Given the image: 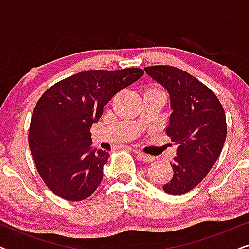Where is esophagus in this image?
Here are the masks:
<instances>
[{
	"instance_id": "esophagus-1",
	"label": "esophagus",
	"mask_w": 249,
	"mask_h": 249,
	"mask_svg": "<svg viewBox=\"0 0 249 249\" xmlns=\"http://www.w3.org/2000/svg\"><path fill=\"white\" fill-rule=\"evenodd\" d=\"M134 152H135V154L137 155L139 159L142 160V161H145V162H147V163L154 161V158H153V156H151V155L145 154V153H142L141 151H134Z\"/></svg>"
}]
</instances>
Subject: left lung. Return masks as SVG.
<instances>
[{"instance_id": "obj_1", "label": "left lung", "mask_w": 249, "mask_h": 249, "mask_svg": "<svg viewBox=\"0 0 249 249\" xmlns=\"http://www.w3.org/2000/svg\"><path fill=\"white\" fill-rule=\"evenodd\" d=\"M145 72L168 90L170 115L166 135L178 144L170 163L173 177L163 186L182 195L198 185L216 162L227 137L226 114L216 95L186 71L170 66L146 67Z\"/></svg>"}]
</instances>
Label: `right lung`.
<instances>
[{"mask_svg": "<svg viewBox=\"0 0 249 249\" xmlns=\"http://www.w3.org/2000/svg\"><path fill=\"white\" fill-rule=\"evenodd\" d=\"M142 74L138 68L84 71L42 95L34 108L28 141L37 171L55 195L78 202L97 189L110 155L91 147L90 128L111 98Z\"/></svg>", "mask_w": 249, "mask_h": 249, "instance_id": "1", "label": "right lung"}]
</instances>
